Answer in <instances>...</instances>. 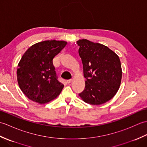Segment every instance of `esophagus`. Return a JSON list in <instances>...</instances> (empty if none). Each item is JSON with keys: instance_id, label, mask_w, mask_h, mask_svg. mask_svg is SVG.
Returning a JSON list of instances; mask_svg holds the SVG:
<instances>
[{"instance_id": "esophagus-1", "label": "esophagus", "mask_w": 147, "mask_h": 147, "mask_svg": "<svg viewBox=\"0 0 147 147\" xmlns=\"http://www.w3.org/2000/svg\"><path fill=\"white\" fill-rule=\"evenodd\" d=\"M72 82H73V79H71V80H68L67 81V83H71Z\"/></svg>"}]
</instances>
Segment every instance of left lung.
Returning a JSON list of instances; mask_svg holds the SVG:
<instances>
[{"mask_svg":"<svg viewBox=\"0 0 147 147\" xmlns=\"http://www.w3.org/2000/svg\"><path fill=\"white\" fill-rule=\"evenodd\" d=\"M80 46L85 88L79 95L84 102L100 105L110 100L119 88L122 78L120 59L115 52L98 43L83 39Z\"/></svg>","mask_w":147,"mask_h":147,"instance_id":"8db88e82","label":"left lung"}]
</instances>
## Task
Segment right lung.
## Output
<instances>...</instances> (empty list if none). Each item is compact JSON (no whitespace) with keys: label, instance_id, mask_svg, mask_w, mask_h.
Returning a JSON list of instances; mask_svg holds the SVG:
<instances>
[{"label":"right lung","instance_id":"right-lung-1","mask_svg":"<svg viewBox=\"0 0 147 147\" xmlns=\"http://www.w3.org/2000/svg\"><path fill=\"white\" fill-rule=\"evenodd\" d=\"M65 41L47 40L27 50L19 62V86L29 99L45 104L60 94L64 85L57 80L53 59L66 45Z\"/></svg>","mask_w":147,"mask_h":147}]
</instances>
